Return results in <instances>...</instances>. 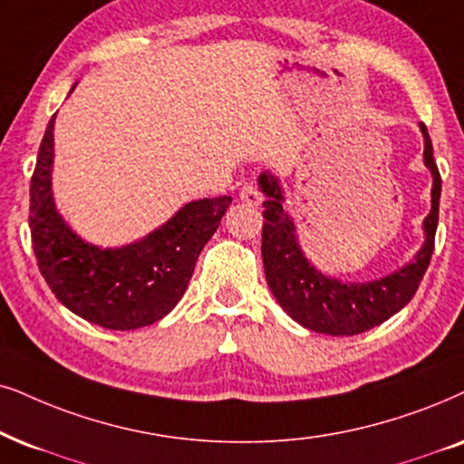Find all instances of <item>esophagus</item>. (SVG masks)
<instances>
[{
  "label": "esophagus",
  "mask_w": 464,
  "mask_h": 464,
  "mask_svg": "<svg viewBox=\"0 0 464 464\" xmlns=\"http://www.w3.org/2000/svg\"><path fill=\"white\" fill-rule=\"evenodd\" d=\"M239 198H242V201L248 203V205H261L263 195L259 192V188L252 184V181H248V184H244L242 190H239Z\"/></svg>",
  "instance_id": "obj_1"
}]
</instances>
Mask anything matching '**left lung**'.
Instances as JSON below:
<instances>
[{
    "mask_svg": "<svg viewBox=\"0 0 464 464\" xmlns=\"http://www.w3.org/2000/svg\"><path fill=\"white\" fill-rule=\"evenodd\" d=\"M424 164L432 173V208L424 218V246L411 263L371 283H343L321 274L304 256L295 236V225L283 209V188L267 171L261 173L259 186L267 198L263 201V242L261 255L266 278L276 302L293 321L319 334L330 336H355L388 321L392 314L411 302L424 278L439 222L441 175H439L432 143L424 124Z\"/></svg>",
    "mask_w": 464,
    "mask_h": 464,
    "instance_id": "1",
    "label": "left lung"
}]
</instances>
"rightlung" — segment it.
Returning <instances> with one entry per match:
<instances>
[{
  "label": "right lung",
  "instance_id": "obj_1",
  "mask_svg": "<svg viewBox=\"0 0 464 464\" xmlns=\"http://www.w3.org/2000/svg\"><path fill=\"white\" fill-rule=\"evenodd\" d=\"M53 126L55 115L29 184V228L40 274L57 300L90 324L121 332L156 324L178 306L231 197L190 201L139 242L98 248L76 236L55 209Z\"/></svg>",
  "mask_w": 464,
  "mask_h": 464
}]
</instances>
